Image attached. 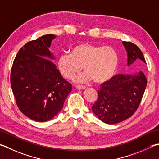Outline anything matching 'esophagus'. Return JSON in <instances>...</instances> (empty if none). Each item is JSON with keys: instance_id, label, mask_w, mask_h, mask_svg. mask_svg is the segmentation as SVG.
I'll list each match as a JSON object with an SVG mask.
<instances>
[{"instance_id": "34e87169", "label": "esophagus", "mask_w": 159, "mask_h": 159, "mask_svg": "<svg viewBox=\"0 0 159 159\" xmlns=\"http://www.w3.org/2000/svg\"><path fill=\"white\" fill-rule=\"evenodd\" d=\"M76 88L77 89H85L86 88V87L85 85H76Z\"/></svg>"}]
</instances>
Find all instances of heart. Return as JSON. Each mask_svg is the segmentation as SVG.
Wrapping results in <instances>:
<instances>
[{
    "instance_id": "heart-1",
    "label": "heart",
    "mask_w": 159,
    "mask_h": 159,
    "mask_svg": "<svg viewBox=\"0 0 159 159\" xmlns=\"http://www.w3.org/2000/svg\"><path fill=\"white\" fill-rule=\"evenodd\" d=\"M57 65L65 79H73L83 67L85 71L75 78V82L84 83L93 80L96 83H103L116 73L119 56L111 47L81 43L72 48L70 53L62 54Z\"/></svg>"
}]
</instances>
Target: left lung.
Masks as SVG:
<instances>
[{
    "label": "left lung",
    "mask_w": 159,
    "mask_h": 159,
    "mask_svg": "<svg viewBox=\"0 0 159 159\" xmlns=\"http://www.w3.org/2000/svg\"><path fill=\"white\" fill-rule=\"evenodd\" d=\"M127 51L128 66L146 61L142 51L130 42H122ZM143 71L134 74H117L102 83L98 99L92 110L103 122L112 125L128 119L136 111L147 86Z\"/></svg>",
    "instance_id": "1"
}]
</instances>
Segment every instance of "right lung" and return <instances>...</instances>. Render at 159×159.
<instances>
[{
    "label": "right lung",
    "mask_w": 159,
    "mask_h": 159,
    "mask_svg": "<svg viewBox=\"0 0 159 159\" xmlns=\"http://www.w3.org/2000/svg\"><path fill=\"white\" fill-rule=\"evenodd\" d=\"M56 37L45 34L26 43L11 67L10 83L16 105L25 116L36 122H47L56 116L72 89L48 60L55 59L49 47Z\"/></svg>",
    "instance_id": "add662e5"
}]
</instances>
